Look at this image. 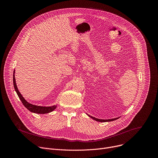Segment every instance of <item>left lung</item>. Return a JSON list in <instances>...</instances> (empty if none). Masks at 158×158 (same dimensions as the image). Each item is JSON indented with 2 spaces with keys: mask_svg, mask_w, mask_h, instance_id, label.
<instances>
[{
  "mask_svg": "<svg viewBox=\"0 0 158 158\" xmlns=\"http://www.w3.org/2000/svg\"><path fill=\"white\" fill-rule=\"evenodd\" d=\"M87 115L88 116H89L91 118L93 119L94 120L96 121H98V122H102V123H104V122H110V121H114V120H116L118 119H119V118H114V119H98V118H96L94 117H93L91 116H90L89 114H87Z\"/></svg>",
  "mask_w": 158,
  "mask_h": 158,
  "instance_id": "1",
  "label": "left lung"
}]
</instances>
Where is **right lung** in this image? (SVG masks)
<instances>
[{
    "mask_svg": "<svg viewBox=\"0 0 158 158\" xmlns=\"http://www.w3.org/2000/svg\"><path fill=\"white\" fill-rule=\"evenodd\" d=\"M13 83H14V87L15 89V91L17 93V94L18 95L19 99L22 101L23 105L31 112H34V113H36V114H47V113H49V112L53 111L54 109H56L57 105L46 107V106H36V105H34L28 102L24 98V97L22 96V95L20 94V93L19 91L17 84H16V82H15V71H14V74H13Z\"/></svg>",
    "mask_w": 158,
    "mask_h": 158,
    "instance_id": "add662e5",
    "label": "right lung"
}]
</instances>
